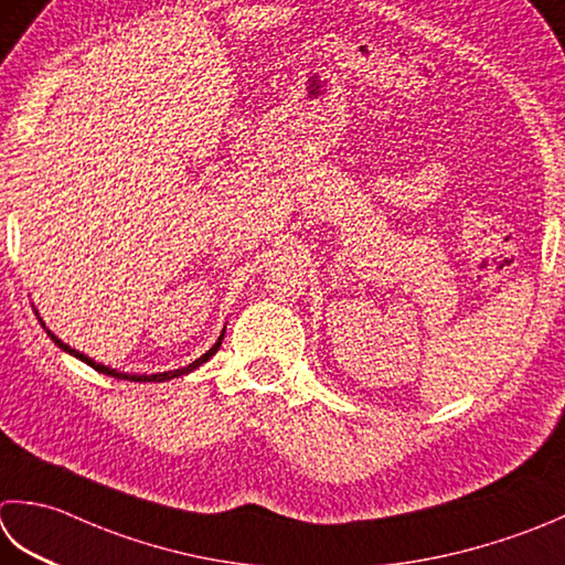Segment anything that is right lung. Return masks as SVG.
I'll return each mask as SVG.
<instances>
[{"label":"right lung","mask_w":565,"mask_h":565,"mask_svg":"<svg viewBox=\"0 0 565 565\" xmlns=\"http://www.w3.org/2000/svg\"><path fill=\"white\" fill-rule=\"evenodd\" d=\"M39 320H41V318H39ZM41 326L46 328V323H43V320H41ZM46 333L51 335V340H53L55 345H58L63 352H68V355H73V358H77V360H83L85 364H90V367H93V370H97L99 374H107V377H115V380H129V382H166V380H173V377H181V374L193 372L195 367H201L203 362H207L210 358L215 355L217 348H220V342H223V338H225V330H223V335L217 338L215 345L210 348V350L205 352V355H201V358H198L195 362L188 364V367H181V370H169V372H159V374H125V372H117V370H113V367H105V364H99V362L90 360V358H87V355H83V352H77V350H73L71 345H65V342H63V340H58V338H55L49 328H46Z\"/></svg>","instance_id":"obj_1"}]
</instances>
